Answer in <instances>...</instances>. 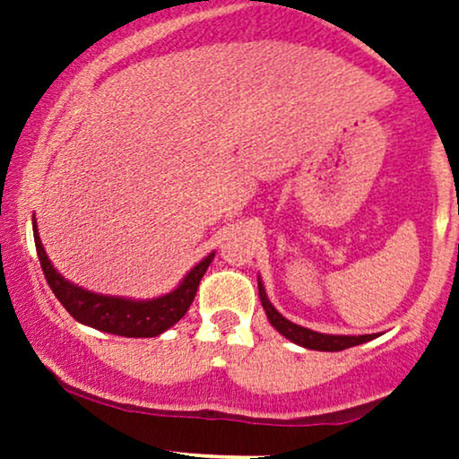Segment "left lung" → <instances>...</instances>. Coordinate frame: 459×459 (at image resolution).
Returning a JSON list of instances; mask_svg holds the SVG:
<instances>
[{
	"label": "left lung",
	"mask_w": 459,
	"mask_h": 459,
	"mask_svg": "<svg viewBox=\"0 0 459 459\" xmlns=\"http://www.w3.org/2000/svg\"><path fill=\"white\" fill-rule=\"evenodd\" d=\"M259 298L263 308H265L267 319L270 324L281 332L282 336H287L293 343L307 347V350H319V351H341L347 350V347H354L360 343H367V341L376 339V334H360V336H339V334H321V332H313L308 328H302V325L293 324V321L284 319L276 308L272 307V302L265 296V289L259 282Z\"/></svg>",
	"instance_id": "8db88e82"
}]
</instances>
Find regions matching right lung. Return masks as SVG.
<instances>
[{"label":"right lung","mask_w":459,"mask_h":459,"mask_svg":"<svg viewBox=\"0 0 459 459\" xmlns=\"http://www.w3.org/2000/svg\"><path fill=\"white\" fill-rule=\"evenodd\" d=\"M34 241L36 252H39L40 267L49 282L51 291L60 299L71 317H75L82 324L92 325V328L109 332V334L129 336V339H149V336H157L166 332L170 325H175L183 315L187 313L189 304L194 302V296L198 291L200 278L207 272L209 263H212L213 255L203 259L194 267L192 272L183 278L172 293L161 296L157 299H144V302H135V299L125 298H109L99 296V293H91L86 289H79L60 276L47 259V252L43 244H40L39 230H36L34 220Z\"/></svg>","instance_id":"add662e5"}]
</instances>
